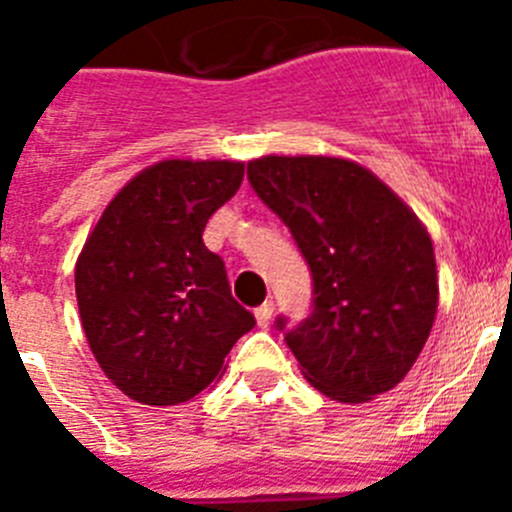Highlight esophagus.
Segmentation results:
<instances>
[{
	"mask_svg": "<svg viewBox=\"0 0 512 512\" xmlns=\"http://www.w3.org/2000/svg\"><path fill=\"white\" fill-rule=\"evenodd\" d=\"M256 322H259V327H269V322H271V317H274V302H264L261 304V307H256Z\"/></svg>",
	"mask_w": 512,
	"mask_h": 512,
	"instance_id": "esophagus-1",
	"label": "esophagus"
}]
</instances>
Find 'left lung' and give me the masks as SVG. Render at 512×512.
I'll return each mask as SVG.
<instances>
[{"mask_svg":"<svg viewBox=\"0 0 512 512\" xmlns=\"http://www.w3.org/2000/svg\"><path fill=\"white\" fill-rule=\"evenodd\" d=\"M248 180L312 271V314L292 330L276 320L304 378L340 403L391 391L437 317V261L421 220L350 159L269 154L248 162Z\"/></svg>","mask_w":512,"mask_h":512,"instance_id":"left-lung-1","label":"left lung"}]
</instances>
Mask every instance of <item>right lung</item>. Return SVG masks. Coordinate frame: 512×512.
Wrapping results in <instances>:
<instances>
[{"label": "right lung", "mask_w": 512, "mask_h": 512, "mask_svg": "<svg viewBox=\"0 0 512 512\" xmlns=\"http://www.w3.org/2000/svg\"><path fill=\"white\" fill-rule=\"evenodd\" d=\"M241 182L243 162L152 164L116 192L78 256L75 297L91 353L134 401H190L256 325L203 243L208 218Z\"/></svg>", "instance_id": "right-lung-1"}]
</instances>
